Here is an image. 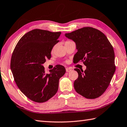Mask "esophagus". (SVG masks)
Returning a JSON list of instances; mask_svg holds the SVG:
<instances>
[{
  "label": "esophagus",
  "instance_id": "34e87169",
  "mask_svg": "<svg viewBox=\"0 0 127 127\" xmlns=\"http://www.w3.org/2000/svg\"><path fill=\"white\" fill-rule=\"evenodd\" d=\"M71 71V69L70 68H68V67H67V68H66V71L67 72H69L70 71Z\"/></svg>",
  "mask_w": 127,
  "mask_h": 127
}]
</instances>
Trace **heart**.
Masks as SVG:
<instances>
[{
	"label": "heart",
	"mask_w": 127,
	"mask_h": 127,
	"mask_svg": "<svg viewBox=\"0 0 127 127\" xmlns=\"http://www.w3.org/2000/svg\"><path fill=\"white\" fill-rule=\"evenodd\" d=\"M70 42V41H66L65 43H67V42Z\"/></svg>",
	"instance_id": "obj_1"
}]
</instances>
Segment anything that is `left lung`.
Segmentation results:
<instances>
[{"mask_svg":"<svg viewBox=\"0 0 127 127\" xmlns=\"http://www.w3.org/2000/svg\"><path fill=\"white\" fill-rule=\"evenodd\" d=\"M65 36L76 43L78 51L73 57L75 63L83 62L87 66L84 71L75 69L78 73L73 84L76 91L89 99L101 96L115 71L113 46L103 33L91 27L79 29Z\"/></svg>","mask_w":127,"mask_h":127,"instance_id":"left-lung-1","label":"left lung"}]
</instances>
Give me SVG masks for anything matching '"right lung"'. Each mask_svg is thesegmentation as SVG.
Masks as SVG:
<instances>
[{
	"label": "right lung",
	"mask_w": 127,
	"mask_h": 127,
	"mask_svg": "<svg viewBox=\"0 0 127 127\" xmlns=\"http://www.w3.org/2000/svg\"><path fill=\"white\" fill-rule=\"evenodd\" d=\"M61 34L34 29L24 35L14 49L10 65L14 79L20 91L34 102H45L54 96L59 79L65 73L61 65L48 73L43 66L46 59L51 58V50Z\"/></svg>",
	"instance_id": "right-lung-1"
}]
</instances>
